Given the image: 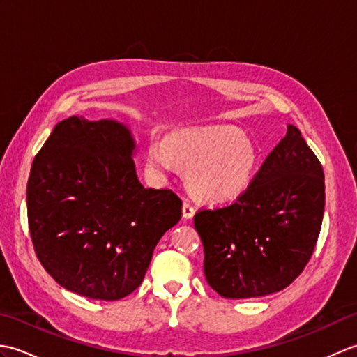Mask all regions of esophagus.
Returning <instances> with one entry per match:
<instances>
[{
    "instance_id": "1",
    "label": "esophagus",
    "mask_w": 357,
    "mask_h": 357,
    "mask_svg": "<svg viewBox=\"0 0 357 357\" xmlns=\"http://www.w3.org/2000/svg\"><path fill=\"white\" fill-rule=\"evenodd\" d=\"M183 216L184 219H192L195 216V208L190 202L184 201V206H183Z\"/></svg>"
}]
</instances>
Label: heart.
Instances as JSON below:
<instances>
[{"mask_svg": "<svg viewBox=\"0 0 357 357\" xmlns=\"http://www.w3.org/2000/svg\"><path fill=\"white\" fill-rule=\"evenodd\" d=\"M174 162L187 169V185L208 204L233 202L247 192L257 170V155L244 136L231 128L179 130L149 147V164L159 174H170Z\"/></svg>", "mask_w": 357, "mask_h": 357, "instance_id": "obj_1", "label": "heart"}]
</instances>
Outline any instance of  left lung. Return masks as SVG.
Returning a JSON list of instances; mask_svg holds the SVG:
<instances>
[{"label":"left lung","instance_id":"obj_1","mask_svg":"<svg viewBox=\"0 0 357 357\" xmlns=\"http://www.w3.org/2000/svg\"><path fill=\"white\" fill-rule=\"evenodd\" d=\"M324 207L322 165L290 124L236 202L195 215L208 285L229 299L284 290L313 255Z\"/></svg>","mask_w":357,"mask_h":357}]
</instances>
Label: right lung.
Here are the masks:
<instances>
[{"instance_id": "right-lung-1", "label": "right lung", "mask_w": 357, "mask_h": 357, "mask_svg": "<svg viewBox=\"0 0 357 357\" xmlns=\"http://www.w3.org/2000/svg\"><path fill=\"white\" fill-rule=\"evenodd\" d=\"M128 126L70 116L33 159L29 230L38 259L64 287L118 301L142 282L162 234L181 219L172 190L144 188Z\"/></svg>"}]
</instances>
